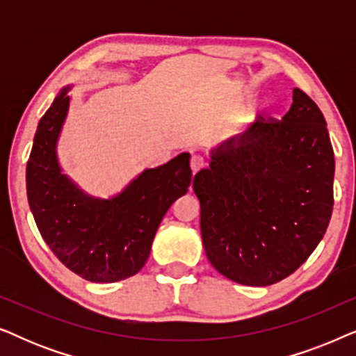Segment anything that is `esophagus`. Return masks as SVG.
I'll return each instance as SVG.
<instances>
[{
	"label": "esophagus",
	"instance_id": "esophagus-1",
	"mask_svg": "<svg viewBox=\"0 0 356 356\" xmlns=\"http://www.w3.org/2000/svg\"><path fill=\"white\" fill-rule=\"evenodd\" d=\"M206 167V159L201 157V155H193L191 157V170L193 173H197L199 170Z\"/></svg>",
	"mask_w": 356,
	"mask_h": 356
}]
</instances>
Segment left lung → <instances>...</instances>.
<instances>
[{
  "instance_id": "8db88e82",
  "label": "left lung",
  "mask_w": 356,
  "mask_h": 356,
  "mask_svg": "<svg viewBox=\"0 0 356 356\" xmlns=\"http://www.w3.org/2000/svg\"><path fill=\"white\" fill-rule=\"evenodd\" d=\"M334 170L324 115L293 89L284 118L259 115L245 133L213 149L209 168L194 177L211 264L251 286L293 274L327 230Z\"/></svg>"
}]
</instances>
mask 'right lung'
<instances>
[{"label": "right lung", "mask_w": 356, "mask_h": 356, "mask_svg": "<svg viewBox=\"0 0 356 356\" xmlns=\"http://www.w3.org/2000/svg\"><path fill=\"white\" fill-rule=\"evenodd\" d=\"M67 90L38 123L26 172L29 206L42 238L67 269L95 284L128 279L143 269L163 216L191 184L189 154L144 170L118 196H87L56 159Z\"/></svg>", "instance_id": "1"}]
</instances>
